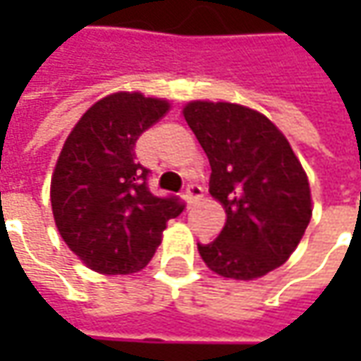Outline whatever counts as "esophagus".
Here are the masks:
<instances>
[{"label": "esophagus", "mask_w": 361, "mask_h": 361, "mask_svg": "<svg viewBox=\"0 0 361 361\" xmlns=\"http://www.w3.org/2000/svg\"><path fill=\"white\" fill-rule=\"evenodd\" d=\"M183 197H185V201H187L188 207H192V204L202 197V188L199 187V185H188Z\"/></svg>", "instance_id": "34e87169"}]
</instances>
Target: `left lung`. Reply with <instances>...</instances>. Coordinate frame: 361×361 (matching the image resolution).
<instances>
[{
    "mask_svg": "<svg viewBox=\"0 0 361 361\" xmlns=\"http://www.w3.org/2000/svg\"><path fill=\"white\" fill-rule=\"evenodd\" d=\"M211 164L209 192L225 209L215 241L199 245L216 275L253 281L298 249L312 219L310 180L285 134L265 114L233 102L183 108Z\"/></svg>",
    "mask_w": 361,
    "mask_h": 361,
    "instance_id": "1",
    "label": "left lung"
}]
</instances>
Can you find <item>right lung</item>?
<instances>
[{
  "label": "right lung",
  "mask_w": 361,
  "mask_h": 361,
  "mask_svg": "<svg viewBox=\"0 0 361 361\" xmlns=\"http://www.w3.org/2000/svg\"><path fill=\"white\" fill-rule=\"evenodd\" d=\"M171 110L164 98L114 92L82 114L51 173L56 227L88 269L128 275L157 253L166 223L183 213L176 199L154 197L136 162L140 134Z\"/></svg>",
  "instance_id": "right-lung-1"
}]
</instances>
